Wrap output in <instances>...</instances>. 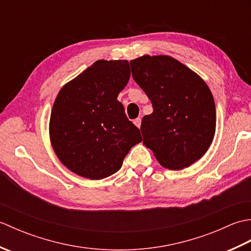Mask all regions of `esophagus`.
<instances>
[{
	"instance_id": "34e87169",
	"label": "esophagus",
	"mask_w": 251,
	"mask_h": 251,
	"mask_svg": "<svg viewBox=\"0 0 251 251\" xmlns=\"http://www.w3.org/2000/svg\"><path fill=\"white\" fill-rule=\"evenodd\" d=\"M134 124L138 127V128H140V126H141V119H136V120L134 121Z\"/></svg>"
}]
</instances>
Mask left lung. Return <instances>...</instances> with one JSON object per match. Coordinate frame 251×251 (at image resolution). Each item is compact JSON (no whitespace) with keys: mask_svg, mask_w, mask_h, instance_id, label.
<instances>
[{"mask_svg":"<svg viewBox=\"0 0 251 251\" xmlns=\"http://www.w3.org/2000/svg\"><path fill=\"white\" fill-rule=\"evenodd\" d=\"M132 78L153 105L142 119L143 145L163 167L180 170L204 155L214 140L216 105L204 79L175 58L130 60Z\"/></svg>","mask_w":251,"mask_h":251,"instance_id":"obj_1","label":"left lung"}]
</instances>
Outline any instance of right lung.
Instances as JSON below:
<instances>
[{
    "label": "right lung",
    "instance_id": "obj_1",
    "mask_svg": "<svg viewBox=\"0 0 251 251\" xmlns=\"http://www.w3.org/2000/svg\"><path fill=\"white\" fill-rule=\"evenodd\" d=\"M129 76L127 60H98L58 93L50 138L57 157L72 173L92 180L109 177L142 140L117 100Z\"/></svg>",
    "mask_w": 251,
    "mask_h": 251
}]
</instances>
